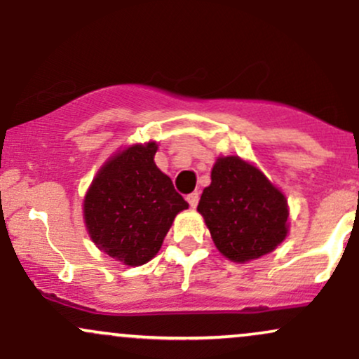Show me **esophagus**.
<instances>
[{"mask_svg": "<svg viewBox=\"0 0 359 359\" xmlns=\"http://www.w3.org/2000/svg\"><path fill=\"white\" fill-rule=\"evenodd\" d=\"M187 203L191 204V208H196L199 204V192H192L187 196Z\"/></svg>", "mask_w": 359, "mask_h": 359, "instance_id": "34e87169", "label": "esophagus"}]
</instances>
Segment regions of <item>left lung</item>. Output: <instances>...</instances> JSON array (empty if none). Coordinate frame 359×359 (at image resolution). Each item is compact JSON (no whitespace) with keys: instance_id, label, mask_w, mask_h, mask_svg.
<instances>
[{"instance_id":"obj_1","label":"left lung","mask_w":359,"mask_h":359,"mask_svg":"<svg viewBox=\"0 0 359 359\" xmlns=\"http://www.w3.org/2000/svg\"><path fill=\"white\" fill-rule=\"evenodd\" d=\"M197 211L222 257L246 263L269 255L288 234L287 197L241 156H217Z\"/></svg>"}]
</instances>
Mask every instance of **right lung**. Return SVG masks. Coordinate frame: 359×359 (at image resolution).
<instances>
[{
	"mask_svg": "<svg viewBox=\"0 0 359 359\" xmlns=\"http://www.w3.org/2000/svg\"><path fill=\"white\" fill-rule=\"evenodd\" d=\"M156 142L119 148L97 170L82 203L90 240L128 266L150 262L177 214L189 208L156 167Z\"/></svg>",
	"mask_w": 359,
	"mask_h": 359,
	"instance_id": "right-lung-1",
	"label": "right lung"
}]
</instances>
